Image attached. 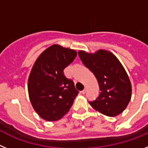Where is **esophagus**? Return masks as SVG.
<instances>
[{"label": "esophagus", "mask_w": 148, "mask_h": 148, "mask_svg": "<svg viewBox=\"0 0 148 148\" xmlns=\"http://www.w3.org/2000/svg\"><path fill=\"white\" fill-rule=\"evenodd\" d=\"M86 88H85L83 89V90H82V91H81V93H82V94H85V93H86Z\"/></svg>", "instance_id": "esophagus-1"}]
</instances>
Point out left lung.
Segmentation results:
<instances>
[{
    "mask_svg": "<svg viewBox=\"0 0 148 148\" xmlns=\"http://www.w3.org/2000/svg\"><path fill=\"white\" fill-rule=\"evenodd\" d=\"M83 64L94 73L99 83V97L89 104L108 116H116L127 108L132 87L122 63L110 51L100 49L95 53L79 51Z\"/></svg>",
    "mask_w": 148,
    "mask_h": 148,
    "instance_id": "left-lung-1",
    "label": "left lung"
}]
</instances>
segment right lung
<instances>
[{"instance_id": "add662e5", "label": "right lung", "mask_w": 148, "mask_h": 148, "mask_svg": "<svg viewBox=\"0 0 148 148\" xmlns=\"http://www.w3.org/2000/svg\"><path fill=\"white\" fill-rule=\"evenodd\" d=\"M74 49L54 44L36 60L28 80V92L33 108L43 119L59 120L66 115L79 91L63 70L77 57Z\"/></svg>"}]
</instances>
